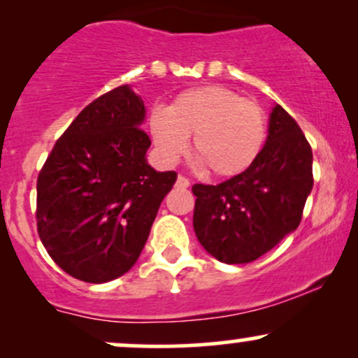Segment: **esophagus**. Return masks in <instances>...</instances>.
I'll return each instance as SVG.
<instances>
[{
	"label": "esophagus",
	"instance_id": "34e87169",
	"mask_svg": "<svg viewBox=\"0 0 358 358\" xmlns=\"http://www.w3.org/2000/svg\"><path fill=\"white\" fill-rule=\"evenodd\" d=\"M176 187H178V188H188V187H190V180H188L187 176L180 175L178 178H176Z\"/></svg>",
	"mask_w": 358,
	"mask_h": 358
}]
</instances>
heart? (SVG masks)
<instances>
[{"mask_svg":"<svg viewBox=\"0 0 358 358\" xmlns=\"http://www.w3.org/2000/svg\"><path fill=\"white\" fill-rule=\"evenodd\" d=\"M150 131L163 162L193 151L215 176L241 175L256 162L268 134V116L256 101L220 85L183 90L168 108H155Z\"/></svg>","mask_w":358,"mask_h":358,"instance_id":"1","label":"heart"}]
</instances>
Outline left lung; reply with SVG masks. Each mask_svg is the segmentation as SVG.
Masks as SVG:
<instances>
[{
	"label": "left lung",
	"instance_id": "obj_1",
	"mask_svg": "<svg viewBox=\"0 0 358 358\" xmlns=\"http://www.w3.org/2000/svg\"><path fill=\"white\" fill-rule=\"evenodd\" d=\"M313 188V153L301 127L276 104L256 162L219 185L196 183L193 229L225 264L256 261L296 231Z\"/></svg>",
	"mask_w": 358,
	"mask_h": 358
}]
</instances>
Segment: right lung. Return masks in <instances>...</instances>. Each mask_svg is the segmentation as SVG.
<instances>
[{
  "mask_svg": "<svg viewBox=\"0 0 358 358\" xmlns=\"http://www.w3.org/2000/svg\"><path fill=\"white\" fill-rule=\"evenodd\" d=\"M143 99L129 85L102 94L57 139L36 180V229L72 278L108 282L145 248L175 171L148 165Z\"/></svg>",
  "mask_w": 358,
  "mask_h": 358,
  "instance_id": "add662e5",
  "label": "right lung"
}]
</instances>
